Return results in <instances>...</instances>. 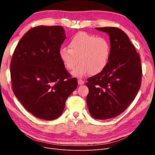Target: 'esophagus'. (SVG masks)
I'll return each instance as SVG.
<instances>
[{
    "instance_id": "34e87169",
    "label": "esophagus",
    "mask_w": 155,
    "mask_h": 155,
    "mask_svg": "<svg viewBox=\"0 0 155 155\" xmlns=\"http://www.w3.org/2000/svg\"><path fill=\"white\" fill-rule=\"evenodd\" d=\"M78 84H79V85H83V84L85 83V81H83L82 79H78Z\"/></svg>"
}]
</instances>
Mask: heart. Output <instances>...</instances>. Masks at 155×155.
<instances>
[{
	"instance_id": "b5f03b06",
	"label": "heart",
	"mask_w": 155,
	"mask_h": 155,
	"mask_svg": "<svg viewBox=\"0 0 155 155\" xmlns=\"http://www.w3.org/2000/svg\"><path fill=\"white\" fill-rule=\"evenodd\" d=\"M110 55L109 41L103 37L80 31L69 42V48L62 47L59 57L67 70H72L73 76L82 78L91 72L97 74L105 68Z\"/></svg>"
}]
</instances>
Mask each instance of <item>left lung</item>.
I'll list each match as a JSON object with an SVG mask.
<instances>
[{"label": "left lung", "mask_w": 155, "mask_h": 155, "mask_svg": "<svg viewBox=\"0 0 155 155\" xmlns=\"http://www.w3.org/2000/svg\"><path fill=\"white\" fill-rule=\"evenodd\" d=\"M96 29L109 35L110 55L105 68L87 79V104L94 118L106 120L122 113L134 100L142 70L140 55L124 31L114 27Z\"/></svg>", "instance_id": "1"}]
</instances>
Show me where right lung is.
Wrapping results in <instances>:
<instances>
[{
    "instance_id": "add662e5",
    "label": "right lung",
    "mask_w": 155,
    "mask_h": 155,
    "mask_svg": "<svg viewBox=\"0 0 155 155\" xmlns=\"http://www.w3.org/2000/svg\"><path fill=\"white\" fill-rule=\"evenodd\" d=\"M66 35L61 26H39L23 35L14 51L10 74L14 94L37 118L55 120L78 87L59 57Z\"/></svg>"
}]
</instances>
